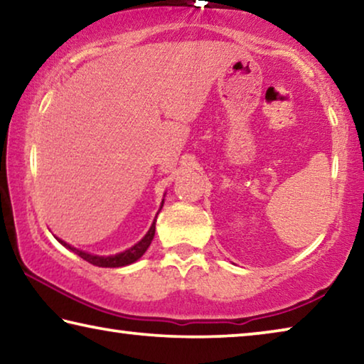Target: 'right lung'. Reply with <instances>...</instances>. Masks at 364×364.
Wrapping results in <instances>:
<instances>
[{
    "instance_id": "right-lung-1",
    "label": "right lung",
    "mask_w": 364,
    "mask_h": 364,
    "mask_svg": "<svg viewBox=\"0 0 364 364\" xmlns=\"http://www.w3.org/2000/svg\"><path fill=\"white\" fill-rule=\"evenodd\" d=\"M162 207H164V199H162V204H160L159 212L162 210ZM159 212H157V215H159ZM157 215H156V218H154V221H152L149 231L146 232V236H144L143 239H141L139 242H136L134 245H132L130 249L123 250V252H120V254H115V255H107V257H104V255H93V254H90V252H85V250H80V249H77V247H73V245L67 244L65 241H63V239H59V237H56V236H54V237H56L58 241H59L60 244H63L65 249H69L70 252H73V254H77L78 257H82L83 260H86L88 263L96 264V267H102V268L127 267V264H132V263H134L136 260H139V258L144 255V252L147 250V247H149V245H151L152 239H154V234H156Z\"/></svg>"
}]
</instances>
